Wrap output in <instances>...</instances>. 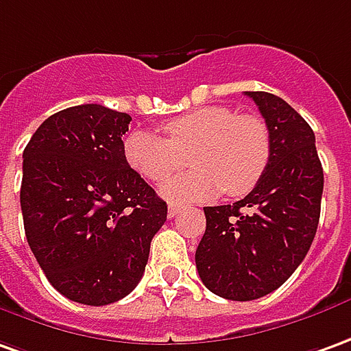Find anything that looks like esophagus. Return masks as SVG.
I'll return each mask as SVG.
<instances>
[{
    "instance_id": "esophagus-1",
    "label": "esophagus",
    "mask_w": 351,
    "mask_h": 351,
    "mask_svg": "<svg viewBox=\"0 0 351 351\" xmlns=\"http://www.w3.org/2000/svg\"><path fill=\"white\" fill-rule=\"evenodd\" d=\"M180 212H181L180 204H170V206H168V217H176Z\"/></svg>"
}]
</instances>
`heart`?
I'll use <instances>...</instances> for the list:
<instances>
[{"label":"heart","mask_w":351,"mask_h":351,"mask_svg":"<svg viewBox=\"0 0 351 351\" xmlns=\"http://www.w3.org/2000/svg\"><path fill=\"white\" fill-rule=\"evenodd\" d=\"M168 141L137 130L125 137L124 156L149 181H164L187 158L193 170L166 181L160 195L170 202H197L226 191L243 197L260 183L271 156V137L262 118L237 114L227 106H204L164 125Z\"/></svg>","instance_id":"obj_1"}]
</instances>
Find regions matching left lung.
<instances>
[{
    "label": "left lung",
    "instance_id": "obj_1",
    "mask_svg": "<svg viewBox=\"0 0 351 351\" xmlns=\"http://www.w3.org/2000/svg\"><path fill=\"white\" fill-rule=\"evenodd\" d=\"M265 118L271 156L260 183L235 204L206 206L195 254L204 287L221 298H262L296 271L317 231L323 168L309 124L287 101L246 91Z\"/></svg>",
    "mask_w": 351,
    "mask_h": 351
}]
</instances>
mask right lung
<instances>
[{
  "mask_svg": "<svg viewBox=\"0 0 351 351\" xmlns=\"http://www.w3.org/2000/svg\"><path fill=\"white\" fill-rule=\"evenodd\" d=\"M132 116L103 105L64 108L23 152L24 231L47 281L69 300L106 306L141 281L168 206L130 168Z\"/></svg>",
  "mask_w": 351,
  "mask_h": 351,
  "instance_id": "right-lung-1",
  "label": "right lung"
}]
</instances>
